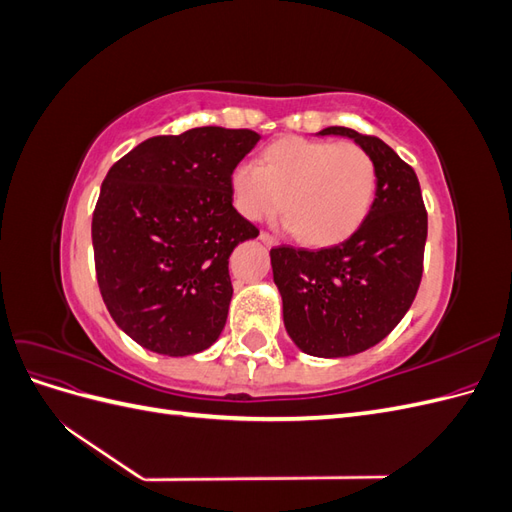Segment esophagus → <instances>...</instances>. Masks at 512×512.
<instances>
[{"label":"esophagus","instance_id":"1","mask_svg":"<svg viewBox=\"0 0 512 512\" xmlns=\"http://www.w3.org/2000/svg\"><path fill=\"white\" fill-rule=\"evenodd\" d=\"M260 241L265 243V245H275V237H273V235H269L267 230H262V232H260Z\"/></svg>","mask_w":512,"mask_h":512}]
</instances>
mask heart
<instances>
[{"label": "heart", "mask_w": 512, "mask_h": 512, "mask_svg": "<svg viewBox=\"0 0 512 512\" xmlns=\"http://www.w3.org/2000/svg\"><path fill=\"white\" fill-rule=\"evenodd\" d=\"M378 190V168L356 143L288 136L243 162L230 175L232 203L245 220L260 222L280 209L299 241L327 247L352 237Z\"/></svg>", "instance_id": "obj_1"}]
</instances>
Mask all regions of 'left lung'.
<instances>
[{
    "label": "left lung",
    "mask_w": 512,
    "mask_h": 512,
    "mask_svg": "<svg viewBox=\"0 0 512 512\" xmlns=\"http://www.w3.org/2000/svg\"><path fill=\"white\" fill-rule=\"evenodd\" d=\"M318 134H342L367 149L378 168L374 205L344 243L277 245L271 265L292 342L337 359L376 346L406 316L423 277L427 209L414 168L378 136L342 126Z\"/></svg>",
    "instance_id": "left-lung-1"
}]
</instances>
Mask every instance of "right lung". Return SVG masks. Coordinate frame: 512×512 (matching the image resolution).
<instances>
[{
	"label": "right lung",
	"instance_id": "obj_1",
	"mask_svg": "<svg viewBox=\"0 0 512 512\" xmlns=\"http://www.w3.org/2000/svg\"><path fill=\"white\" fill-rule=\"evenodd\" d=\"M260 134L218 126L153 136L108 170L91 220L100 294L143 348L188 356L220 337L228 258L258 237L232 207L230 175Z\"/></svg>",
	"mask_w": 512,
	"mask_h": 512
}]
</instances>
